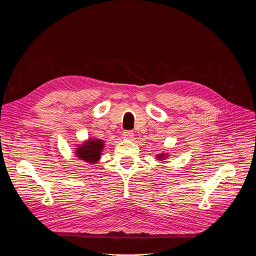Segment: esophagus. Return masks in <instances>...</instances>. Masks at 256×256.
Here are the masks:
<instances>
[{
    "label": "esophagus",
    "instance_id": "esophagus-1",
    "mask_svg": "<svg viewBox=\"0 0 256 256\" xmlns=\"http://www.w3.org/2000/svg\"><path fill=\"white\" fill-rule=\"evenodd\" d=\"M134 132L132 131H125V132L122 134V138H125V140H134Z\"/></svg>",
    "mask_w": 256,
    "mask_h": 256
}]
</instances>
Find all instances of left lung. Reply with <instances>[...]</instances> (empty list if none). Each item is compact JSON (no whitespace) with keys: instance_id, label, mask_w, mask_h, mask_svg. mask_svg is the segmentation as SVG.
<instances>
[{"instance_id":"8db88e82","label":"left lung","mask_w":256,"mask_h":256,"mask_svg":"<svg viewBox=\"0 0 256 256\" xmlns=\"http://www.w3.org/2000/svg\"><path fill=\"white\" fill-rule=\"evenodd\" d=\"M166 158H168V154H159L158 156H157V159L158 160H164V159H166Z\"/></svg>"}]
</instances>
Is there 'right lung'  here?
<instances>
[{
  "label": "right lung",
  "instance_id": "right-lung-1",
  "mask_svg": "<svg viewBox=\"0 0 256 256\" xmlns=\"http://www.w3.org/2000/svg\"><path fill=\"white\" fill-rule=\"evenodd\" d=\"M104 147V144L102 140H100V138H90L83 144L78 145V148H76L74 154L79 159L84 160L88 164H95L100 159V156H102Z\"/></svg>",
  "mask_w": 256,
  "mask_h": 256
}]
</instances>
